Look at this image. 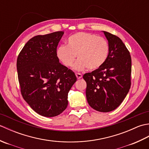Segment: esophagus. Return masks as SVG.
I'll return each instance as SVG.
<instances>
[{"label":"esophagus","mask_w":149,"mask_h":149,"mask_svg":"<svg viewBox=\"0 0 149 149\" xmlns=\"http://www.w3.org/2000/svg\"><path fill=\"white\" fill-rule=\"evenodd\" d=\"M75 75H76V77L78 79H81L82 77V76H83L82 74H80V73H75Z\"/></svg>","instance_id":"1"}]
</instances>
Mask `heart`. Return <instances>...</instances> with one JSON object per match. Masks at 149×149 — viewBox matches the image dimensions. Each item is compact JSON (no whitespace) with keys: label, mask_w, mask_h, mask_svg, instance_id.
<instances>
[{"label":"heart","mask_w":149,"mask_h":149,"mask_svg":"<svg viewBox=\"0 0 149 149\" xmlns=\"http://www.w3.org/2000/svg\"><path fill=\"white\" fill-rule=\"evenodd\" d=\"M109 50V44L103 37L79 32L68 38L66 46L59 47L56 55L62 64L67 67L73 65L77 56L79 60L74 66L76 70H83L87 68L96 70L106 62Z\"/></svg>","instance_id":"1"}]
</instances>
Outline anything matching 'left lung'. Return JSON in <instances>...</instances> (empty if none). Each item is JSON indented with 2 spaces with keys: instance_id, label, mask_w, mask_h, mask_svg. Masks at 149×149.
<instances>
[{
  "instance_id": "obj_1",
  "label": "left lung",
  "mask_w": 149,
  "mask_h": 149,
  "mask_svg": "<svg viewBox=\"0 0 149 149\" xmlns=\"http://www.w3.org/2000/svg\"><path fill=\"white\" fill-rule=\"evenodd\" d=\"M108 41L109 54L99 68L83 75L86 82V95L89 105L100 112L115 109L131 88V58L122 40L103 31Z\"/></svg>"
}]
</instances>
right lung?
<instances>
[{"label": "right lung", "mask_w": 149, "mask_h": 149, "mask_svg": "<svg viewBox=\"0 0 149 149\" xmlns=\"http://www.w3.org/2000/svg\"><path fill=\"white\" fill-rule=\"evenodd\" d=\"M63 31L30 39L18 54L17 68L22 95L39 115L53 117L68 106V93L77 77L59 63L57 47Z\"/></svg>", "instance_id": "1"}]
</instances>
